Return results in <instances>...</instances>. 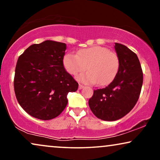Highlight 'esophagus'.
<instances>
[{
	"label": "esophagus",
	"instance_id": "34e87169",
	"mask_svg": "<svg viewBox=\"0 0 160 160\" xmlns=\"http://www.w3.org/2000/svg\"><path fill=\"white\" fill-rule=\"evenodd\" d=\"M84 85H82L81 84H79V85H78V89H82L84 88Z\"/></svg>",
	"mask_w": 160,
	"mask_h": 160
}]
</instances>
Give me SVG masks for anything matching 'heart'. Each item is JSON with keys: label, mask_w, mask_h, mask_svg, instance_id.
<instances>
[{"label": "heart", "mask_w": 160, "mask_h": 160, "mask_svg": "<svg viewBox=\"0 0 160 160\" xmlns=\"http://www.w3.org/2000/svg\"><path fill=\"white\" fill-rule=\"evenodd\" d=\"M63 66L72 76L84 71L77 76L79 82L105 86L112 82L119 70L120 61L116 52L100 46L78 50L76 55L68 53L63 58Z\"/></svg>", "instance_id": "b5f03b06"}]
</instances>
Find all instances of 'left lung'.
I'll return each mask as SVG.
<instances>
[{"label": "left lung", "instance_id": "1", "mask_svg": "<svg viewBox=\"0 0 160 160\" xmlns=\"http://www.w3.org/2000/svg\"><path fill=\"white\" fill-rule=\"evenodd\" d=\"M120 61L117 75L110 84L95 89L89 106L96 117L115 121L124 117L135 106L143 84V71L138 56L126 46L115 43Z\"/></svg>", "mask_w": 160, "mask_h": 160}]
</instances>
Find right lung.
<instances>
[{"label": "right lung", "mask_w": 160, "mask_h": 160, "mask_svg": "<svg viewBox=\"0 0 160 160\" xmlns=\"http://www.w3.org/2000/svg\"><path fill=\"white\" fill-rule=\"evenodd\" d=\"M66 44L45 41L30 46L19 57L14 88L22 108L32 117L49 120L58 117L68 103L67 95L78 84L63 66Z\"/></svg>", "instance_id": "obj_1"}]
</instances>
